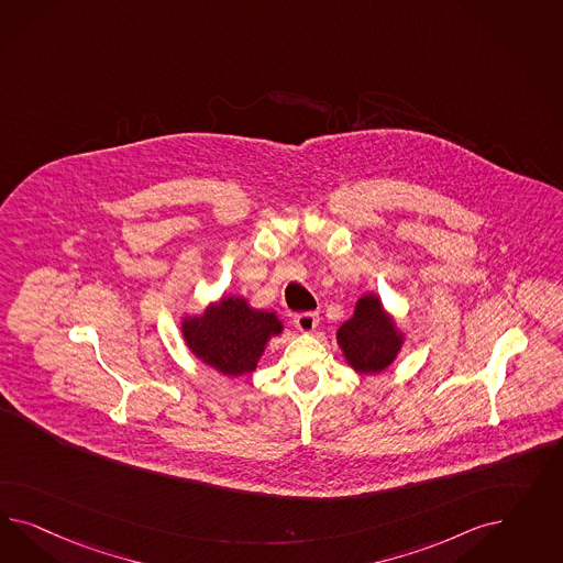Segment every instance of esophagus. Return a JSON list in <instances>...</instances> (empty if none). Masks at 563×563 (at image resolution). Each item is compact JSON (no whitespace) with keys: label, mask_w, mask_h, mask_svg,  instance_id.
Instances as JSON below:
<instances>
[{"label":"esophagus","mask_w":563,"mask_h":563,"mask_svg":"<svg viewBox=\"0 0 563 563\" xmlns=\"http://www.w3.org/2000/svg\"><path fill=\"white\" fill-rule=\"evenodd\" d=\"M318 322H320V316L316 311H303L292 318V324L299 332H313Z\"/></svg>","instance_id":"esophagus-1"}]
</instances>
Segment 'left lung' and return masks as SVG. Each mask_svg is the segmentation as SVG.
<instances>
[{"instance_id": "8db88e82", "label": "left lung", "mask_w": 563, "mask_h": 563, "mask_svg": "<svg viewBox=\"0 0 563 563\" xmlns=\"http://www.w3.org/2000/svg\"><path fill=\"white\" fill-rule=\"evenodd\" d=\"M346 363L358 374H379L388 369L402 349L405 334L379 297L367 292L358 297L355 313L336 332Z\"/></svg>"}]
</instances>
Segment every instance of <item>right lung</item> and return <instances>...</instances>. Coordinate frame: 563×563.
Wrapping results in <instances>:
<instances>
[{
	"label": "right lung",
	"mask_w": 563,
	"mask_h": 563,
	"mask_svg": "<svg viewBox=\"0 0 563 563\" xmlns=\"http://www.w3.org/2000/svg\"><path fill=\"white\" fill-rule=\"evenodd\" d=\"M283 332L274 311L254 309L243 297L224 295L200 316L181 322L189 351L222 375L252 374L273 336Z\"/></svg>",
	"instance_id": "add662e5"
}]
</instances>
